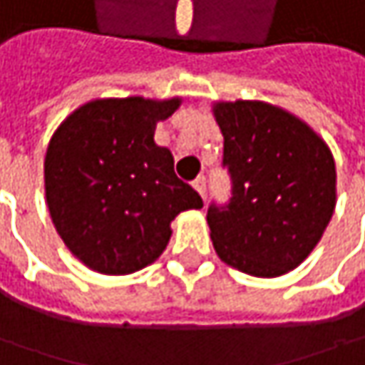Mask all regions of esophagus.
<instances>
[{"label":"esophagus","mask_w":365,"mask_h":365,"mask_svg":"<svg viewBox=\"0 0 365 365\" xmlns=\"http://www.w3.org/2000/svg\"><path fill=\"white\" fill-rule=\"evenodd\" d=\"M192 185H194V190L205 198V194H207V178H205V175H198V178L192 182Z\"/></svg>","instance_id":"esophagus-1"}]
</instances>
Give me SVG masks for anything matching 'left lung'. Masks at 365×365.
Returning <instances> with one entry per match:
<instances>
[{"instance_id": "left-lung-1", "label": "left lung", "mask_w": 365, "mask_h": 365, "mask_svg": "<svg viewBox=\"0 0 365 365\" xmlns=\"http://www.w3.org/2000/svg\"><path fill=\"white\" fill-rule=\"evenodd\" d=\"M223 160L232 180L225 205L211 202L207 221L227 265L276 278L319 242L336 205L334 158L297 116L265 102H219Z\"/></svg>"}]
</instances>
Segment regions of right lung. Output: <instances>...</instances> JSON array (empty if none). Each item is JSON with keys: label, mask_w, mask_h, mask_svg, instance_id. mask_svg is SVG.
I'll return each mask as SVG.
<instances>
[{"label": "right lung", "mask_w": 365, "mask_h": 365, "mask_svg": "<svg viewBox=\"0 0 365 365\" xmlns=\"http://www.w3.org/2000/svg\"><path fill=\"white\" fill-rule=\"evenodd\" d=\"M173 100H93L53 133L46 154L50 215L68 250L100 274L123 276L150 265L171 238V221L200 209L198 192L154 144Z\"/></svg>", "instance_id": "right-lung-1"}]
</instances>
